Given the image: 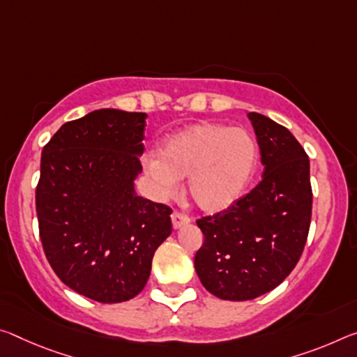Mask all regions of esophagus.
<instances>
[{
  "mask_svg": "<svg viewBox=\"0 0 357 357\" xmlns=\"http://www.w3.org/2000/svg\"><path fill=\"white\" fill-rule=\"evenodd\" d=\"M172 222H173V227L174 229H179V227H183V225H188L190 222V219L185 216V214H183V213L173 211Z\"/></svg>",
  "mask_w": 357,
  "mask_h": 357,
  "instance_id": "34e87169",
  "label": "esophagus"
}]
</instances>
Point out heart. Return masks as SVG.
<instances>
[{
    "instance_id": "1",
    "label": "heart",
    "mask_w": 357,
    "mask_h": 357,
    "mask_svg": "<svg viewBox=\"0 0 357 357\" xmlns=\"http://www.w3.org/2000/svg\"><path fill=\"white\" fill-rule=\"evenodd\" d=\"M257 162V143L245 128L200 122L167 138L158 157H148L144 165L162 194H172L178 181L188 178L192 203L205 213H219L245 195Z\"/></svg>"
}]
</instances>
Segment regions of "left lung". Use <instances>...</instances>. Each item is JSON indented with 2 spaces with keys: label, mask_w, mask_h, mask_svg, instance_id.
I'll use <instances>...</instances> for the list:
<instances>
[{
  "label": "left lung",
  "mask_w": 357,
  "mask_h": 357,
  "mask_svg": "<svg viewBox=\"0 0 357 357\" xmlns=\"http://www.w3.org/2000/svg\"><path fill=\"white\" fill-rule=\"evenodd\" d=\"M262 179L224 211L197 219L203 245L195 271L222 301H251L275 289L301 259L308 238L313 192L310 160L286 127L250 112Z\"/></svg>",
  "instance_id": "1"
}]
</instances>
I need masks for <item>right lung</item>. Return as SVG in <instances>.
<instances>
[{
	"label": "right lung",
	"instance_id": "obj_1",
	"mask_svg": "<svg viewBox=\"0 0 357 357\" xmlns=\"http://www.w3.org/2000/svg\"><path fill=\"white\" fill-rule=\"evenodd\" d=\"M144 112L98 109L60 127L41 155L36 214L55 275L101 303L133 298L172 234V208L135 194Z\"/></svg>",
	"mask_w": 357,
	"mask_h": 357
}]
</instances>
